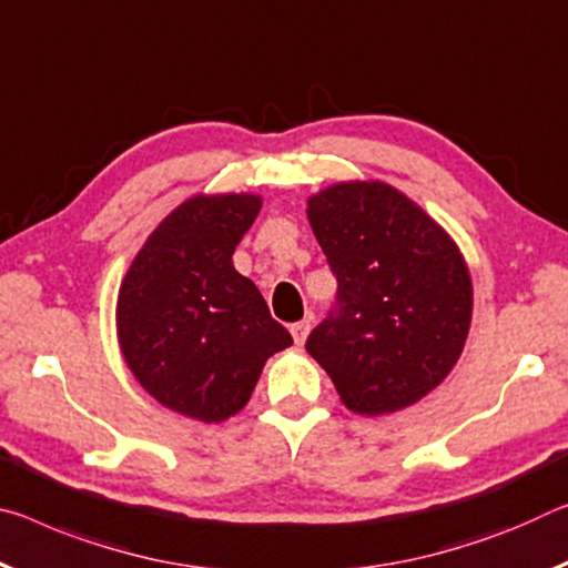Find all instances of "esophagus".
<instances>
[{
	"mask_svg": "<svg viewBox=\"0 0 568 568\" xmlns=\"http://www.w3.org/2000/svg\"><path fill=\"white\" fill-rule=\"evenodd\" d=\"M291 333H293V341L298 346H303L305 344V338H308V333H311V321L308 318H303V321H298V323H293L291 326Z\"/></svg>",
	"mask_w": 568,
	"mask_h": 568,
	"instance_id": "34e87169",
	"label": "esophagus"
}]
</instances>
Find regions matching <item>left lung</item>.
<instances>
[{
    "mask_svg": "<svg viewBox=\"0 0 568 568\" xmlns=\"http://www.w3.org/2000/svg\"><path fill=\"white\" fill-rule=\"evenodd\" d=\"M308 222L338 281L336 311L305 341L341 402L399 412L445 382L473 318L470 270L455 240L384 182L308 196Z\"/></svg>",
    "mask_w": 568,
    "mask_h": 568,
    "instance_id": "left-lung-1",
    "label": "left lung"
}]
</instances>
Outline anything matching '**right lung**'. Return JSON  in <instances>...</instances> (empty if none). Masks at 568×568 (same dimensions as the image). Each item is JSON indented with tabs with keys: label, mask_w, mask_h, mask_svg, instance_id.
Returning a JSON list of instances; mask_svg holds the SVG:
<instances>
[{
	"label": "right lung",
	"mask_w": 568,
	"mask_h": 568,
	"mask_svg": "<svg viewBox=\"0 0 568 568\" xmlns=\"http://www.w3.org/2000/svg\"><path fill=\"white\" fill-rule=\"evenodd\" d=\"M260 194H194L161 220L125 273L115 328L131 374L184 417L224 422L245 407L265 362L293 344L232 255Z\"/></svg>",
	"instance_id": "obj_1"
}]
</instances>
